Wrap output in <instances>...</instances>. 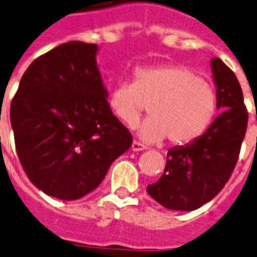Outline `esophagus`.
<instances>
[{
	"mask_svg": "<svg viewBox=\"0 0 257 257\" xmlns=\"http://www.w3.org/2000/svg\"><path fill=\"white\" fill-rule=\"evenodd\" d=\"M131 150H133V151H135V152H138V151H144V150H147V147H146L144 144L139 143V142L134 141V142H133V146H131Z\"/></svg>",
	"mask_w": 257,
	"mask_h": 257,
	"instance_id": "esophagus-1",
	"label": "esophagus"
}]
</instances>
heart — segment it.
Segmentation results:
<instances>
[{"label":"heart","instance_id":"heart-1","mask_svg":"<svg viewBox=\"0 0 257 257\" xmlns=\"http://www.w3.org/2000/svg\"><path fill=\"white\" fill-rule=\"evenodd\" d=\"M148 105L151 116L139 128L148 142L164 138L171 144H188L202 137L217 113V94L200 73L184 65L139 67L134 82L111 88L109 106L126 126H134Z\"/></svg>","mask_w":257,"mask_h":257}]
</instances>
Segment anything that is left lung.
I'll list each match as a JSON object with an SVG mask.
<instances>
[{
	"label": "left lung",
	"mask_w": 257,
	"mask_h": 257,
	"mask_svg": "<svg viewBox=\"0 0 257 257\" xmlns=\"http://www.w3.org/2000/svg\"><path fill=\"white\" fill-rule=\"evenodd\" d=\"M222 111L202 137L171 148L162 177L147 193L167 209L192 211L211 201L230 180L248 123L243 92L235 73L219 57L211 60Z\"/></svg>",
	"instance_id": "8db88e82"
}]
</instances>
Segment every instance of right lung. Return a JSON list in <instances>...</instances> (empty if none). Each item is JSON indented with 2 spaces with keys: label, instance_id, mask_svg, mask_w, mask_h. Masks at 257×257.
I'll return each instance as SVG.
<instances>
[{
  "label": "right lung",
  "instance_id": "right-lung-1",
  "mask_svg": "<svg viewBox=\"0 0 257 257\" xmlns=\"http://www.w3.org/2000/svg\"><path fill=\"white\" fill-rule=\"evenodd\" d=\"M97 44L69 42L37 57L10 105L16 150L29 180L59 200L94 190L133 137L107 102Z\"/></svg>",
  "mask_w": 257,
  "mask_h": 257
}]
</instances>
